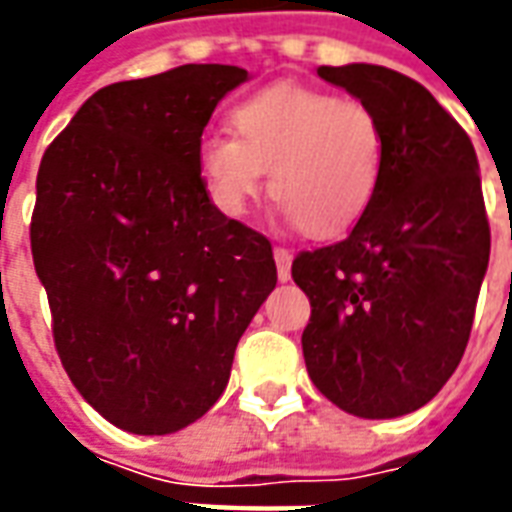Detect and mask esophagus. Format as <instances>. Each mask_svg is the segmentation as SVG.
Returning a JSON list of instances; mask_svg holds the SVG:
<instances>
[{
  "label": "esophagus",
  "instance_id": "esophagus-1",
  "mask_svg": "<svg viewBox=\"0 0 512 512\" xmlns=\"http://www.w3.org/2000/svg\"><path fill=\"white\" fill-rule=\"evenodd\" d=\"M274 260H277L279 282H288V279H290V260H293V255H290L288 246H274Z\"/></svg>",
  "mask_w": 512,
  "mask_h": 512
}]
</instances>
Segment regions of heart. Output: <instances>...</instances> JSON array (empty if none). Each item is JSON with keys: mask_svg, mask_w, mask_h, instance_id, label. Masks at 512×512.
Listing matches in <instances>:
<instances>
[{"mask_svg": "<svg viewBox=\"0 0 512 512\" xmlns=\"http://www.w3.org/2000/svg\"><path fill=\"white\" fill-rule=\"evenodd\" d=\"M227 134H205L197 150L213 205L244 216L263 191L307 235L351 230L376 200L384 175L381 117L356 98L301 84H274L230 109Z\"/></svg>", "mask_w": 512, "mask_h": 512, "instance_id": "b5f03b06", "label": "heart"}]
</instances>
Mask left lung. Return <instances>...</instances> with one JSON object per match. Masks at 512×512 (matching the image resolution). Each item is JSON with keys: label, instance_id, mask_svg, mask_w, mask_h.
Masks as SVG:
<instances>
[{"label": "left lung", "instance_id": "1", "mask_svg": "<svg viewBox=\"0 0 512 512\" xmlns=\"http://www.w3.org/2000/svg\"><path fill=\"white\" fill-rule=\"evenodd\" d=\"M384 126V175L348 238L299 252L310 299L304 362L321 395L365 419L403 417L461 362L491 227L477 156L458 120L414 79L381 65H321Z\"/></svg>", "mask_w": 512, "mask_h": 512}]
</instances>
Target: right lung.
I'll use <instances>...</instances> for the list:
<instances>
[{"label": "right lung", "mask_w": 512, "mask_h": 512, "mask_svg": "<svg viewBox=\"0 0 512 512\" xmlns=\"http://www.w3.org/2000/svg\"><path fill=\"white\" fill-rule=\"evenodd\" d=\"M246 76L180 65L101 87L40 161L29 241L54 345L84 400L128 433L200 419L277 285L271 241L213 205L197 161Z\"/></svg>", "instance_id": "1"}]
</instances>
